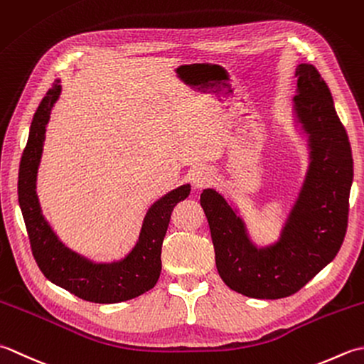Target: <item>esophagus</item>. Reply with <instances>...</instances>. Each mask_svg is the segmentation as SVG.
<instances>
[{
    "label": "esophagus",
    "mask_w": 364,
    "mask_h": 364,
    "mask_svg": "<svg viewBox=\"0 0 364 364\" xmlns=\"http://www.w3.org/2000/svg\"><path fill=\"white\" fill-rule=\"evenodd\" d=\"M215 181V174L209 168H196L195 171L191 173V183L196 190H201L209 187V185Z\"/></svg>",
    "instance_id": "34e87169"
}]
</instances>
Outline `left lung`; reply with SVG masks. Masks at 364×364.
Wrapping results in <instances>:
<instances>
[{"label":"left lung","mask_w":364,"mask_h":364,"mask_svg":"<svg viewBox=\"0 0 364 364\" xmlns=\"http://www.w3.org/2000/svg\"><path fill=\"white\" fill-rule=\"evenodd\" d=\"M294 121L306 136L309 165L277 242L257 247L239 210L217 190L201 193L215 262L228 287L251 299L295 294L328 265L344 242L353 160L331 92L313 64L295 69Z\"/></svg>","instance_id":"8db88e82"}]
</instances>
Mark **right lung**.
<instances>
[{"label":"right lung","instance_id":"add662e5","mask_svg":"<svg viewBox=\"0 0 364 364\" xmlns=\"http://www.w3.org/2000/svg\"><path fill=\"white\" fill-rule=\"evenodd\" d=\"M59 83L61 80L55 81L36 109L18 169V203L33 256L47 279L81 300L103 305L132 300L157 284L161 272V243L173 209L188 198L191 187L190 183L181 185L149 207L135 247L119 261L94 262L65 247L43 217L36 193L47 124L51 108L61 94Z\"/></svg>","mask_w":364,"mask_h":364}]
</instances>
